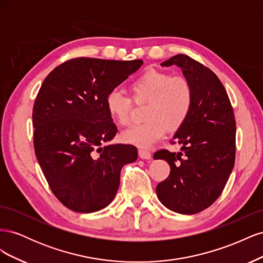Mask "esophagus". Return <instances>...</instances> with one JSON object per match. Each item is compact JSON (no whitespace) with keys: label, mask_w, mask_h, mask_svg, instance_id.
Masks as SVG:
<instances>
[{"label":"esophagus","mask_w":263,"mask_h":263,"mask_svg":"<svg viewBox=\"0 0 263 263\" xmlns=\"http://www.w3.org/2000/svg\"><path fill=\"white\" fill-rule=\"evenodd\" d=\"M138 155H139V158L142 159V160H150L151 159V154L146 149H139Z\"/></svg>","instance_id":"esophagus-1"}]
</instances>
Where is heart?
Wrapping results in <instances>:
<instances>
[{
  "label": "heart",
  "mask_w": 263,
  "mask_h": 263,
  "mask_svg": "<svg viewBox=\"0 0 263 263\" xmlns=\"http://www.w3.org/2000/svg\"><path fill=\"white\" fill-rule=\"evenodd\" d=\"M129 87L137 104L147 103V122L133 125L122 133V139L127 144L150 147L163 137L166 127L172 132L179 129L192 110L194 93L185 78L148 69L135 79ZM105 107L108 115L119 125L129 123L132 100L122 91H110L105 99Z\"/></svg>",
  "instance_id": "heart-1"
}]
</instances>
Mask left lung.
Masks as SVG:
<instances>
[{
  "label": "left lung",
  "instance_id": "obj_1",
  "mask_svg": "<svg viewBox=\"0 0 263 263\" xmlns=\"http://www.w3.org/2000/svg\"><path fill=\"white\" fill-rule=\"evenodd\" d=\"M162 67L177 66L192 85V110L173 140L179 153L159 150L154 159L170 165L156 187L159 201L176 213L192 215L208 209L224 190L236 154V122L224 85L212 70L185 54L173 55Z\"/></svg>",
  "mask_w": 263,
  "mask_h": 263
}]
</instances>
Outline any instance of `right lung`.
I'll return each mask as SVG.
<instances>
[{"label": "right lung", "instance_id": "right-lung-1", "mask_svg": "<svg viewBox=\"0 0 263 263\" xmlns=\"http://www.w3.org/2000/svg\"><path fill=\"white\" fill-rule=\"evenodd\" d=\"M142 60L76 58L46 77L33 108L34 147L58 200L78 213L98 212L114 200L123 165L137 160L130 145H104L117 133L105 99Z\"/></svg>", "mask_w": 263, "mask_h": 263}]
</instances>
